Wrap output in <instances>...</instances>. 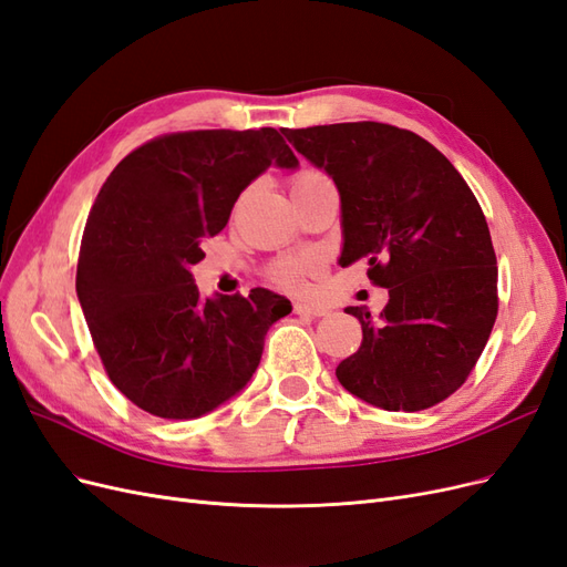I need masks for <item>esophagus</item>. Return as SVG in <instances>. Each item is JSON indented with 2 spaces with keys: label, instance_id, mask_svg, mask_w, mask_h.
Masks as SVG:
<instances>
[{
  "label": "esophagus",
  "instance_id": "esophagus-1",
  "mask_svg": "<svg viewBox=\"0 0 567 567\" xmlns=\"http://www.w3.org/2000/svg\"><path fill=\"white\" fill-rule=\"evenodd\" d=\"M293 312H296V315H300V317H323V315H326V307L315 305V302H305V300H300V302H296V305H293Z\"/></svg>",
  "mask_w": 567,
  "mask_h": 567
}]
</instances>
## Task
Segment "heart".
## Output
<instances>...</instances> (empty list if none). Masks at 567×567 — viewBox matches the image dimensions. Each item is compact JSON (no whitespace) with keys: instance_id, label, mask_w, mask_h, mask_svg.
<instances>
[{"instance_id":"heart-1","label":"heart","mask_w":567,"mask_h":567,"mask_svg":"<svg viewBox=\"0 0 567 567\" xmlns=\"http://www.w3.org/2000/svg\"><path fill=\"white\" fill-rule=\"evenodd\" d=\"M321 179H326V175L317 173V169H300V173L290 179V188L298 192V188L310 186ZM312 271H317V260H312V257H286V260H279L269 267V281L286 290H298L305 286V279L310 277Z\"/></svg>"}]
</instances>
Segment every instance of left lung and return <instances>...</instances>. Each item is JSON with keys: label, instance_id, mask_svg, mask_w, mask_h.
<instances>
[{"label": "left lung", "instance_id": "left-lung-1", "mask_svg": "<svg viewBox=\"0 0 567 567\" xmlns=\"http://www.w3.org/2000/svg\"><path fill=\"white\" fill-rule=\"evenodd\" d=\"M284 134L338 186L340 265L367 260L371 284L390 293L375 321L348 307L362 346L338 364L340 385L388 411L447 400L499 310L496 255L471 186L431 142L394 125L362 120Z\"/></svg>", "mask_w": 567, "mask_h": 567}]
</instances>
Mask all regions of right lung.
Returning a JSON list of instances; mask_svg holds the SVG:
<instances>
[{
    "instance_id": "1",
    "label": "right lung",
    "mask_w": 567,
    "mask_h": 567,
    "mask_svg": "<svg viewBox=\"0 0 567 567\" xmlns=\"http://www.w3.org/2000/svg\"><path fill=\"white\" fill-rule=\"evenodd\" d=\"M296 167L274 127L161 134L115 165L92 205L78 298L111 383L161 419H198L241 390L290 312L267 288L203 300L200 244L269 165Z\"/></svg>"
}]
</instances>
